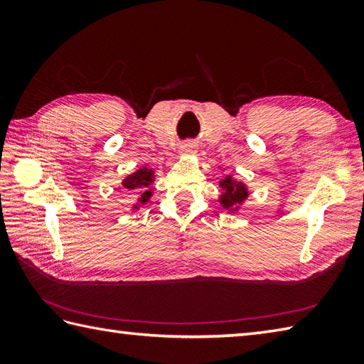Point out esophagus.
<instances>
[{"label": "esophagus", "instance_id": "esophagus-1", "mask_svg": "<svg viewBox=\"0 0 364 364\" xmlns=\"http://www.w3.org/2000/svg\"><path fill=\"white\" fill-rule=\"evenodd\" d=\"M181 151H183V154H196L197 153V145L192 144V142L184 144L181 146Z\"/></svg>", "mask_w": 364, "mask_h": 364}]
</instances>
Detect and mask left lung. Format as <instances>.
Wrapping results in <instances>:
<instances>
[{"label":"left lung","mask_w":364,"mask_h":364,"mask_svg":"<svg viewBox=\"0 0 364 364\" xmlns=\"http://www.w3.org/2000/svg\"><path fill=\"white\" fill-rule=\"evenodd\" d=\"M219 188V203L230 214H235L241 210V206L250 196L247 184L244 181H237L236 178H233V175H225L220 178Z\"/></svg>","instance_id":"8db88e82"}]
</instances>
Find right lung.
I'll return each instance as SVG.
<instances>
[{
    "instance_id": "1",
    "label": "right lung",
    "mask_w": 364,
    "mask_h": 364,
    "mask_svg": "<svg viewBox=\"0 0 364 364\" xmlns=\"http://www.w3.org/2000/svg\"><path fill=\"white\" fill-rule=\"evenodd\" d=\"M154 168L142 166L139 167L136 172L129 173L123 178L122 186L127 191H133L136 197V203L131 206V211H139L142 206L150 202L153 196V184H154Z\"/></svg>"
}]
</instances>
